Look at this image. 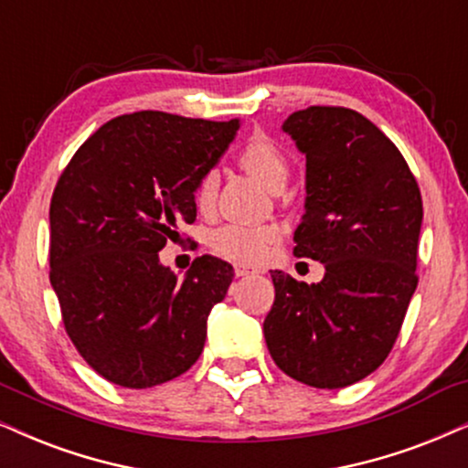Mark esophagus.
Segmentation results:
<instances>
[{
	"label": "esophagus",
	"instance_id": "34e87169",
	"mask_svg": "<svg viewBox=\"0 0 468 468\" xmlns=\"http://www.w3.org/2000/svg\"><path fill=\"white\" fill-rule=\"evenodd\" d=\"M234 272L236 277H249V275H258V269H251V266H245V264H236Z\"/></svg>",
	"mask_w": 468,
	"mask_h": 468
}]
</instances>
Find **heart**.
<instances>
[{
    "label": "heart",
    "mask_w": 468,
    "mask_h": 468,
    "mask_svg": "<svg viewBox=\"0 0 468 468\" xmlns=\"http://www.w3.org/2000/svg\"><path fill=\"white\" fill-rule=\"evenodd\" d=\"M239 165L264 185L271 191H282L288 180V159L275 142L266 135L249 137L245 145L236 156ZM217 196V174L208 172L197 180L193 189V202L202 212L210 210ZM279 232L275 228H242V226H226L217 229L210 236V245L217 253L236 262H258L264 258L272 242H277Z\"/></svg>",
    "instance_id": "obj_1"
}]
</instances>
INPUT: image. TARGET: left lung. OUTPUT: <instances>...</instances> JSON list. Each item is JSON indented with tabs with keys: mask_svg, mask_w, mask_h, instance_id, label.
<instances>
[{
	"mask_svg": "<svg viewBox=\"0 0 468 468\" xmlns=\"http://www.w3.org/2000/svg\"><path fill=\"white\" fill-rule=\"evenodd\" d=\"M282 131L307 167L294 256L318 260L324 277L271 271L264 339L290 378L342 389L372 374L402 329L417 288L421 193L391 139L353 109L307 107Z\"/></svg>",
	"mask_w": 468,
	"mask_h": 468,
	"instance_id": "obj_1",
	"label": "left lung"
}]
</instances>
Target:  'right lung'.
<instances>
[{
  "instance_id": "1",
  "label": "right lung",
  "mask_w": 468,
  "mask_h": 468,
  "mask_svg": "<svg viewBox=\"0 0 468 468\" xmlns=\"http://www.w3.org/2000/svg\"><path fill=\"white\" fill-rule=\"evenodd\" d=\"M240 120L163 112L118 115L72 156L51 197V286L79 355L102 378L148 389L199 359L210 309L234 269L202 256L185 279L159 251L193 223V189L234 142Z\"/></svg>"
}]
</instances>
